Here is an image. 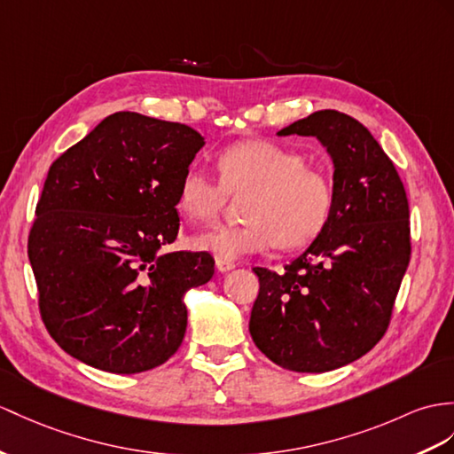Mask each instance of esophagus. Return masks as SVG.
<instances>
[{
	"label": "esophagus",
	"mask_w": 454,
	"mask_h": 454,
	"mask_svg": "<svg viewBox=\"0 0 454 454\" xmlns=\"http://www.w3.org/2000/svg\"><path fill=\"white\" fill-rule=\"evenodd\" d=\"M215 268H217V271H221V273H227V271H231V270L235 268V263H233V262H227V260L215 258Z\"/></svg>",
	"instance_id": "34e87169"
}]
</instances>
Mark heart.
<instances>
[{
	"mask_svg": "<svg viewBox=\"0 0 454 454\" xmlns=\"http://www.w3.org/2000/svg\"><path fill=\"white\" fill-rule=\"evenodd\" d=\"M219 183L189 169L176 191V207L194 223L214 221L227 194L248 192L242 200L245 225L215 227L191 239L196 250L235 262L278 245L296 250L312 242L333 209V184L302 153L271 140H242L217 153Z\"/></svg>",
	"mask_w": 454,
	"mask_h": 454,
	"instance_id": "b5f03b06",
	"label": "heart"
}]
</instances>
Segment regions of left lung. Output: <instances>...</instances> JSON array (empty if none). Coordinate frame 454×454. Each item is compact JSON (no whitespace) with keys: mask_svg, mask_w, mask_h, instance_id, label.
<instances>
[{"mask_svg":"<svg viewBox=\"0 0 454 454\" xmlns=\"http://www.w3.org/2000/svg\"><path fill=\"white\" fill-rule=\"evenodd\" d=\"M278 135L322 142L335 169L333 209L283 273L254 268L250 335L285 370L331 372L366 355L389 325L411 262L406 192L378 140L347 114L322 109Z\"/></svg>","mask_w":454,"mask_h":454,"instance_id":"1","label":"left lung"}]
</instances>
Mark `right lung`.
Masks as SVG:
<instances>
[{"label": "right lung", "instance_id": "add662e5", "mask_svg": "<svg viewBox=\"0 0 454 454\" xmlns=\"http://www.w3.org/2000/svg\"><path fill=\"white\" fill-rule=\"evenodd\" d=\"M206 144L194 129L119 112L51 163L28 237L40 314L88 366L140 373L186 331L184 294L212 279L207 252H161L179 233L176 191Z\"/></svg>", "mask_w": 454, "mask_h": 454}]
</instances>
